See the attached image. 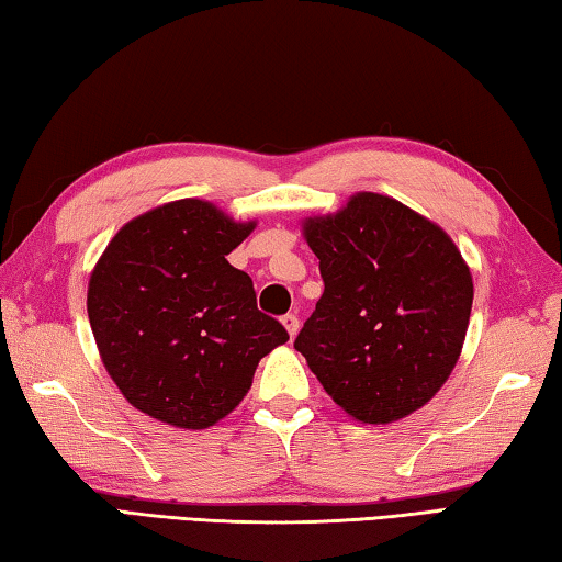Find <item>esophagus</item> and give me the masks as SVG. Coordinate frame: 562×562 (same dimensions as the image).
<instances>
[{
  "mask_svg": "<svg viewBox=\"0 0 562 562\" xmlns=\"http://www.w3.org/2000/svg\"><path fill=\"white\" fill-rule=\"evenodd\" d=\"M282 325H284V329H288L290 337H294L300 331V319H297V315H292V312H290V315L282 317Z\"/></svg>",
  "mask_w": 562,
  "mask_h": 562,
  "instance_id": "obj_1",
  "label": "esophagus"
}]
</instances>
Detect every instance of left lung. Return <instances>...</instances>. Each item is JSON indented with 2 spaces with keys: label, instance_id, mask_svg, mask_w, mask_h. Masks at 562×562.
I'll return each mask as SVG.
<instances>
[{
  "label": "left lung",
  "instance_id": "left-lung-1",
  "mask_svg": "<svg viewBox=\"0 0 562 562\" xmlns=\"http://www.w3.org/2000/svg\"><path fill=\"white\" fill-rule=\"evenodd\" d=\"M325 292L294 339L331 402L361 424L414 414L451 376L473 278L443 227L379 193L302 223Z\"/></svg>",
  "mask_w": 562,
  "mask_h": 562
}]
</instances>
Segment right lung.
Masks as SVG:
<instances>
[{"instance_id": "obj_1", "label": "right lung", "mask_w": 562, "mask_h": 562, "mask_svg": "<svg viewBox=\"0 0 562 562\" xmlns=\"http://www.w3.org/2000/svg\"><path fill=\"white\" fill-rule=\"evenodd\" d=\"M255 221L183 198L133 217L89 278L93 339L131 406L176 429H207L243 402L260 359L290 339L262 315L231 255Z\"/></svg>"}]
</instances>
